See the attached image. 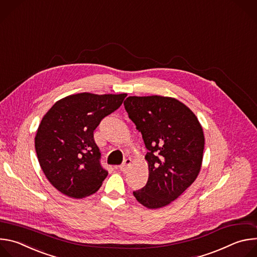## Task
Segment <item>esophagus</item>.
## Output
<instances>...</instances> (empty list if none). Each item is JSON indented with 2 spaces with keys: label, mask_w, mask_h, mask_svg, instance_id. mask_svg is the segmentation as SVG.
Here are the masks:
<instances>
[{
  "label": "esophagus",
  "mask_w": 257,
  "mask_h": 257,
  "mask_svg": "<svg viewBox=\"0 0 257 257\" xmlns=\"http://www.w3.org/2000/svg\"><path fill=\"white\" fill-rule=\"evenodd\" d=\"M131 166V159H126L123 164L120 166V171L121 172H126L128 170V168Z\"/></svg>",
  "instance_id": "1"
}]
</instances>
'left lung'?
<instances>
[{
	"label": "left lung",
	"instance_id": "obj_1",
	"mask_svg": "<svg viewBox=\"0 0 257 257\" xmlns=\"http://www.w3.org/2000/svg\"><path fill=\"white\" fill-rule=\"evenodd\" d=\"M124 106L149 151L145 156L149 181L133 195L148 208L166 206L199 174L204 149L202 127L191 109L173 97L129 96Z\"/></svg>",
	"mask_w": 257,
	"mask_h": 257
}]
</instances>
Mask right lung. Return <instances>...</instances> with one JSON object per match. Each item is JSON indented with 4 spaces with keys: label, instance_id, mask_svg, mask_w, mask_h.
<instances>
[{
    "label": "right lung",
    "instance_id": "right-lung-1",
    "mask_svg": "<svg viewBox=\"0 0 257 257\" xmlns=\"http://www.w3.org/2000/svg\"><path fill=\"white\" fill-rule=\"evenodd\" d=\"M126 93L88 92L58 100L44 116L34 144L39 163L51 184L72 198L96 192L107 176L93 131L120 107Z\"/></svg>",
    "mask_w": 257,
    "mask_h": 257
}]
</instances>
